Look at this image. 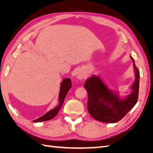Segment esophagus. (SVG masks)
<instances>
[{
  "mask_svg": "<svg viewBox=\"0 0 153 153\" xmlns=\"http://www.w3.org/2000/svg\"><path fill=\"white\" fill-rule=\"evenodd\" d=\"M76 76L78 79L81 80L84 77V72H83V71L80 70L79 69V70H78L76 73Z\"/></svg>",
  "mask_w": 153,
  "mask_h": 153,
  "instance_id": "1",
  "label": "esophagus"
}]
</instances>
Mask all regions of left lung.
Returning a JSON list of instances; mask_svg holds the SVG:
<instances>
[{
    "label": "left lung",
    "mask_w": 153,
    "mask_h": 153,
    "mask_svg": "<svg viewBox=\"0 0 153 153\" xmlns=\"http://www.w3.org/2000/svg\"><path fill=\"white\" fill-rule=\"evenodd\" d=\"M135 71V81L131 86L133 92L124 100H119L101 80L92 76L86 80L84 87L88 93L87 108L94 119L103 123H114L121 120L135 105L138 101L140 74L133 59L131 57Z\"/></svg>",
    "instance_id": "obj_1"
}]
</instances>
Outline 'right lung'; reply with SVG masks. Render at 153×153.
Wrapping results in <instances>:
<instances>
[{
  "label": "right lung",
  "mask_w": 153,
  "mask_h": 153,
  "mask_svg": "<svg viewBox=\"0 0 153 153\" xmlns=\"http://www.w3.org/2000/svg\"><path fill=\"white\" fill-rule=\"evenodd\" d=\"M71 87V82L70 78H65V79H64L61 83V88H60V92H59V105L57 106V107H55L54 109L51 110L47 113H46L45 115H43L42 117H41L36 120H34V122L37 123V122L45 121H48V120L53 119L55 115L58 114L59 110L61 109L68 92L69 91V89H70Z\"/></svg>",
  "instance_id": "right-lung-1"
}]
</instances>
